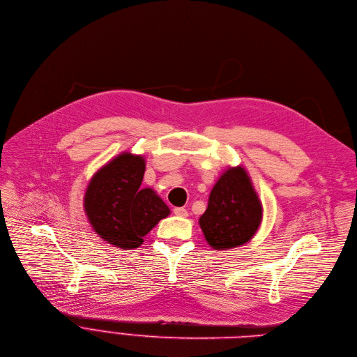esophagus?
Wrapping results in <instances>:
<instances>
[{
	"label": "esophagus",
	"instance_id": "obj_1",
	"mask_svg": "<svg viewBox=\"0 0 357 357\" xmlns=\"http://www.w3.org/2000/svg\"><path fill=\"white\" fill-rule=\"evenodd\" d=\"M174 213L176 216H181V218H186L188 216V211L185 208H175L174 209Z\"/></svg>",
	"mask_w": 357,
	"mask_h": 357
}]
</instances>
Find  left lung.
<instances>
[{
  "instance_id": "obj_1",
  "label": "left lung",
  "mask_w": 357,
  "mask_h": 357,
  "mask_svg": "<svg viewBox=\"0 0 357 357\" xmlns=\"http://www.w3.org/2000/svg\"><path fill=\"white\" fill-rule=\"evenodd\" d=\"M262 202L242 167L226 169L213 185L199 226L206 242L216 250L249 242L262 222Z\"/></svg>"
}]
</instances>
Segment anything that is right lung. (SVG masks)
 <instances>
[{
  "label": "right lung",
  "mask_w": 357,
  "mask_h": 357,
  "mask_svg": "<svg viewBox=\"0 0 357 357\" xmlns=\"http://www.w3.org/2000/svg\"><path fill=\"white\" fill-rule=\"evenodd\" d=\"M142 155L122 152L91 178L84 209L96 235L122 249H135L155 225L169 215L168 205L152 188H141Z\"/></svg>",
  "instance_id": "right-lung-1"
}]
</instances>
